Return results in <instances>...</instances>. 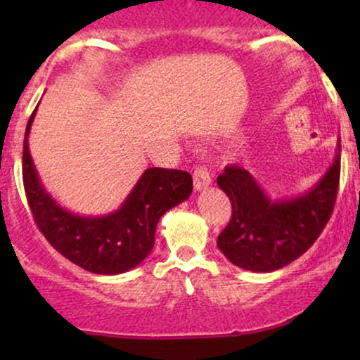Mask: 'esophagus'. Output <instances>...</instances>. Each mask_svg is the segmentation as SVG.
Returning a JSON list of instances; mask_svg holds the SVG:
<instances>
[{
  "label": "esophagus",
  "mask_w": 360,
  "mask_h": 360,
  "mask_svg": "<svg viewBox=\"0 0 360 360\" xmlns=\"http://www.w3.org/2000/svg\"><path fill=\"white\" fill-rule=\"evenodd\" d=\"M193 181H194V188H196L198 191H201V189L208 188V186L212 184V174H210V171L206 167L198 166L193 172Z\"/></svg>",
  "instance_id": "obj_1"
}]
</instances>
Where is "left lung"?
Instances as JSON below:
<instances>
[{
    "mask_svg": "<svg viewBox=\"0 0 360 360\" xmlns=\"http://www.w3.org/2000/svg\"><path fill=\"white\" fill-rule=\"evenodd\" d=\"M217 183L232 203V218L218 235V249L245 271L281 269L315 243L332 217L340 183V143L323 177L291 200H269L250 172L235 164L225 167Z\"/></svg>",
    "mask_w": 360,
    "mask_h": 360,
    "instance_id": "obj_1",
    "label": "left lung"
}]
</instances>
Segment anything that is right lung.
Listing matches in <instances>:
<instances>
[{"mask_svg": "<svg viewBox=\"0 0 360 360\" xmlns=\"http://www.w3.org/2000/svg\"><path fill=\"white\" fill-rule=\"evenodd\" d=\"M35 113L37 108L25 130L23 186L39 230L59 254L94 274H122L137 267L154 247L160 217L191 194V174L150 167L117 212L94 218L74 214L57 205L37 174L27 140Z\"/></svg>", "mask_w": 360, "mask_h": 360, "instance_id": "obj_1", "label": "right lung"}]
</instances>
